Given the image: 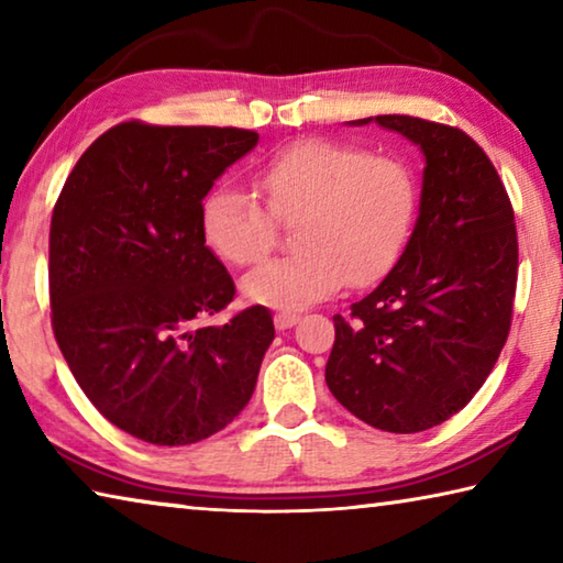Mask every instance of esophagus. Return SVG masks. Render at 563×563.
Listing matches in <instances>:
<instances>
[{
  "mask_svg": "<svg viewBox=\"0 0 563 563\" xmlns=\"http://www.w3.org/2000/svg\"><path fill=\"white\" fill-rule=\"evenodd\" d=\"M298 320L300 316H295V312H275V328L278 330H290Z\"/></svg>",
  "mask_w": 563,
  "mask_h": 563,
  "instance_id": "1",
  "label": "esophagus"
}]
</instances>
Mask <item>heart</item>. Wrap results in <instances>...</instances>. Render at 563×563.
I'll list each match as a JSON object with an SVG mask.
<instances>
[{"instance_id":"heart-1","label":"heart","mask_w":563,"mask_h":563,"mask_svg":"<svg viewBox=\"0 0 563 563\" xmlns=\"http://www.w3.org/2000/svg\"><path fill=\"white\" fill-rule=\"evenodd\" d=\"M251 194L218 186L206 196V243L233 265H255L295 225L290 258L243 278V292L265 308L295 312L350 285L383 278L412 231L417 186L405 161L352 144L305 139L275 151L253 174Z\"/></svg>"}]
</instances>
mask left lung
<instances>
[{
  "instance_id": "obj_1",
  "label": "left lung",
  "mask_w": 563,
  "mask_h": 563,
  "mask_svg": "<svg viewBox=\"0 0 563 563\" xmlns=\"http://www.w3.org/2000/svg\"><path fill=\"white\" fill-rule=\"evenodd\" d=\"M424 154L422 196L405 253L350 316H335L325 383L385 432L442 424L479 393L507 342L519 245L497 168L472 136L417 117H369Z\"/></svg>"
}]
</instances>
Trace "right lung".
I'll use <instances>...</instances> for the list:
<instances>
[{
	"label": "right lung",
	"mask_w": 563,
	"mask_h": 563,
	"mask_svg": "<svg viewBox=\"0 0 563 563\" xmlns=\"http://www.w3.org/2000/svg\"><path fill=\"white\" fill-rule=\"evenodd\" d=\"M258 133L126 121L84 151L52 213L49 298L56 345L91 405L139 440L184 446L247 405L271 310L198 325L233 300L206 245L201 208Z\"/></svg>",
	"instance_id": "1"
}]
</instances>
